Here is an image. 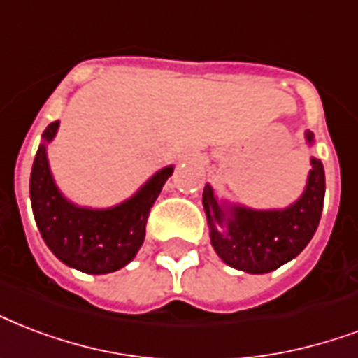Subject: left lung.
I'll return each mask as SVG.
<instances>
[{"label": "left lung", "mask_w": 358, "mask_h": 358, "mask_svg": "<svg viewBox=\"0 0 358 358\" xmlns=\"http://www.w3.org/2000/svg\"><path fill=\"white\" fill-rule=\"evenodd\" d=\"M306 141L313 143L308 131ZM324 199V169L312 157L306 189L283 210H253L242 204L217 203L210 184L204 185L203 206L210 242L223 263L248 274H266L299 255L317 231Z\"/></svg>", "instance_id": "obj_1"}]
</instances>
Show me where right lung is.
Listing matches in <instances>:
<instances>
[{
	"label": "right lung",
	"instance_id": "add662e5",
	"mask_svg": "<svg viewBox=\"0 0 358 358\" xmlns=\"http://www.w3.org/2000/svg\"><path fill=\"white\" fill-rule=\"evenodd\" d=\"M59 122L43 133L35 155L29 197L35 222L50 252L71 268L86 274H108L124 268L141 250L150 208L159 197L174 167L157 171L135 195L113 208H84L71 203L54 184L46 143L56 136Z\"/></svg>",
	"mask_w": 358,
	"mask_h": 358
}]
</instances>
